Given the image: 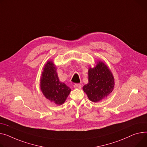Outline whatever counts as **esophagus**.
I'll return each mask as SVG.
<instances>
[{"instance_id":"obj_1","label":"esophagus","mask_w":147,"mask_h":147,"mask_svg":"<svg viewBox=\"0 0 147 147\" xmlns=\"http://www.w3.org/2000/svg\"><path fill=\"white\" fill-rule=\"evenodd\" d=\"M74 87L75 88V89H80V88L82 87V85L79 83H76L74 85Z\"/></svg>"}]
</instances>
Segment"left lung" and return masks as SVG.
I'll return each instance as SVG.
<instances>
[{
	"label": "left lung",
	"mask_w": 147,
	"mask_h": 147,
	"mask_svg": "<svg viewBox=\"0 0 147 147\" xmlns=\"http://www.w3.org/2000/svg\"><path fill=\"white\" fill-rule=\"evenodd\" d=\"M115 85L113 75L103 62H97L94 68L89 70V83L83 89L89 99L97 102L108 96L113 90Z\"/></svg>",
	"instance_id": "8db88e82"
}]
</instances>
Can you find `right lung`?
<instances>
[{
  "instance_id": "1",
  "label": "right lung",
  "mask_w": 147,
  "mask_h": 147,
  "mask_svg": "<svg viewBox=\"0 0 147 147\" xmlns=\"http://www.w3.org/2000/svg\"><path fill=\"white\" fill-rule=\"evenodd\" d=\"M40 87L47 99L57 105H62L71 92V89L59 81L56 67L53 61H48L45 65L41 75Z\"/></svg>"
}]
</instances>
